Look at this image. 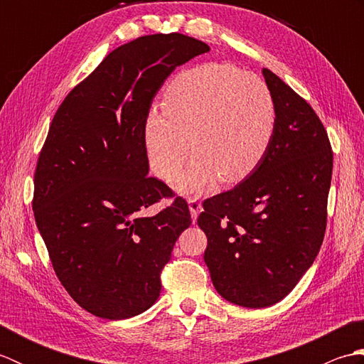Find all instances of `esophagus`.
Instances as JSON below:
<instances>
[{
  "label": "esophagus",
  "mask_w": 364,
  "mask_h": 364,
  "mask_svg": "<svg viewBox=\"0 0 364 364\" xmlns=\"http://www.w3.org/2000/svg\"><path fill=\"white\" fill-rule=\"evenodd\" d=\"M189 203V211H191V218H192V222H197V218H198V213L202 211V205H200V202L197 198H189L188 200Z\"/></svg>",
  "instance_id": "esophagus-1"
}]
</instances>
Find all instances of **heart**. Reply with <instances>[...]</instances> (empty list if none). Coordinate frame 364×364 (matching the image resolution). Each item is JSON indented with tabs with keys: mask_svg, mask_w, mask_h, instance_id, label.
Returning <instances> with one entry per match:
<instances>
[{
	"mask_svg": "<svg viewBox=\"0 0 364 364\" xmlns=\"http://www.w3.org/2000/svg\"><path fill=\"white\" fill-rule=\"evenodd\" d=\"M275 105L266 82L228 64L210 63L176 75L145 122L151 170L186 196L211 189L218 178L236 183L253 172L275 133ZM191 144H188V139Z\"/></svg>",
	"mask_w": 364,
	"mask_h": 364,
	"instance_id": "b5f03b06",
	"label": "heart"
}]
</instances>
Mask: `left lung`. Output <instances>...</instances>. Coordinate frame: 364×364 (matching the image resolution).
I'll list each match as a JSON object with an SVG mask.
<instances>
[{"label": "left lung", "mask_w": 364, "mask_h": 364, "mask_svg": "<svg viewBox=\"0 0 364 364\" xmlns=\"http://www.w3.org/2000/svg\"><path fill=\"white\" fill-rule=\"evenodd\" d=\"M275 133L257 168L208 198L198 227L215 291L231 304L266 308L284 299L318 257L327 223L333 153L319 117L267 68Z\"/></svg>", "instance_id": "obj_1"}]
</instances>
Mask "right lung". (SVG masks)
I'll return each mask as SVG.
<instances>
[{
	"mask_svg": "<svg viewBox=\"0 0 364 364\" xmlns=\"http://www.w3.org/2000/svg\"><path fill=\"white\" fill-rule=\"evenodd\" d=\"M208 51L176 33L139 37L107 54L51 122L34 175V218L60 283L97 318L122 321L149 310L161 270L191 225L180 197L144 215L172 196L149 176L144 129L168 75Z\"/></svg>",
	"mask_w": 364,
	"mask_h": 364,
	"instance_id": "right-lung-1",
	"label": "right lung"
}]
</instances>
